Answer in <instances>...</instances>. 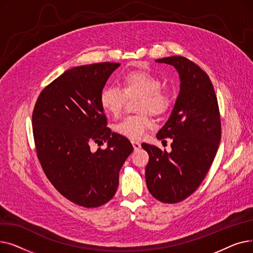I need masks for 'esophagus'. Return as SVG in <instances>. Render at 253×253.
Here are the masks:
<instances>
[{
    "instance_id": "obj_1",
    "label": "esophagus",
    "mask_w": 253,
    "mask_h": 253,
    "mask_svg": "<svg viewBox=\"0 0 253 253\" xmlns=\"http://www.w3.org/2000/svg\"><path fill=\"white\" fill-rule=\"evenodd\" d=\"M132 142V145H133V149H134V151H137V150H139L140 149V143L138 142V141H135V140H132L131 141Z\"/></svg>"
}]
</instances>
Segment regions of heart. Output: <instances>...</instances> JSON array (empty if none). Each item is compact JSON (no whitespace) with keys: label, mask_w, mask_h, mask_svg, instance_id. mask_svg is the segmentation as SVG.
Returning a JSON list of instances; mask_svg holds the SVG:
<instances>
[{"label":"heart","mask_w":253,"mask_h":253,"mask_svg":"<svg viewBox=\"0 0 253 253\" xmlns=\"http://www.w3.org/2000/svg\"><path fill=\"white\" fill-rule=\"evenodd\" d=\"M137 95L140 96L137 110L142 114L127 116L115 126L118 134L130 139L141 138L145 130L151 127L152 119L148 113L158 116L169 109L171 97L169 92L162 88L161 79L148 71H130L121 78L120 88L108 86L99 95L102 109L114 117L121 114L127 97Z\"/></svg>","instance_id":"heart-1"}]
</instances>
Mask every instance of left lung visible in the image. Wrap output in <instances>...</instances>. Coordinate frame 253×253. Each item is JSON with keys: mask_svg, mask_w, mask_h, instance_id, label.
Wrapping results in <instances>:
<instances>
[{"mask_svg": "<svg viewBox=\"0 0 253 253\" xmlns=\"http://www.w3.org/2000/svg\"><path fill=\"white\" fill-rule=\"evenodd\" d=\"M173 65L180 78L174 109L157 138H172L171 153L142 143L149 154L145 180L150 193L163 203H178L201 184L213 162L220 137V115L208 75L183 56L157 59Z\"/></svg>", "mask_w": 253, "mask_h": 253, "instance_id": "1", "label": "left lung"}]
</instances>
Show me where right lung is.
<instances>
[{
  "label": "right lung",
  "mask_w": 253,
  "mask_h": 253,
  "mask_svg": "<svg viewBox=\"0 0 253 253\" xmlns=\"http://www.w3.org/2000/svg\"><path fill=\"white\" fill-rule=\"evenodd\" d=\"M120 63L100 62L64 72L40 93L32 123L37 157L54 188L86 208L109 202L119 172L133 151L131 142L106 127L100 92ZM108 141L105 150L92 142Z\"/></svg>",
  "instance_id": "obj_1"
}]
</instances>
